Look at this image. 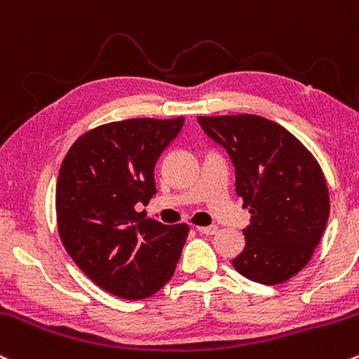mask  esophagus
I'll return each instance as SVG.
<instances>
[{
    "label": "esophagus",
    "mask_w": 359,
    "mask_h": 359,
    "mask_svg": "<svg viewBox=\"0 0 359 359\" xmlns=\"http://www.w3.org/2000/svg\"><path fill=\"white\" fill-rule=\"evenodd\" d=\"M196 228H198L199 233L203 235H215L216 231H218V226H216V224H210V226H196Z\"/></svg>",
    "instance_id": "34e87169"
}]
</instances>
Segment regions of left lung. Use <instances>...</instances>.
Returning a JSON list of instances; mask_svg holds the SVG:
<instances>
[{
  "label": "left lung",
  "mask_w": 359,
  "mask_h": 359,
  "mask_svg": "<svg viewBox=\"0 0 359 359\" xmlns=\"http://www.w3.org/2000/svg\"><path fill=\"white\" fill-rule=\"evenodd\" d=\"M201 128L235 165V192L250 212L245 247L231 264L262 285L288 281L312 259L329 219V189L309 148L254 114L201 116Z\"/></svg>",
  "instance_id": "8db88e82"
}]
</instances>
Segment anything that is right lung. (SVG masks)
Instances as JSON below:
<instances>
[{
    "mask_svg": "<svg viewBox=\"0 0 359 359\" xmlns=\"http://www.w3.org/2000/svg\"><path fill=\"white\" fill-rule=\"evenodd\" d=\"M184 117L97 126L71 144L56 184L57 231L69 257L114 297L143 300L168 283L189 235L186 223L144 218L155 163Z\"/></svg>",
    "mask_w": 359,
    "mask_h": 359,
    "instance_id": "add662e5",
    "label": "right lung"
}]
</instances>
